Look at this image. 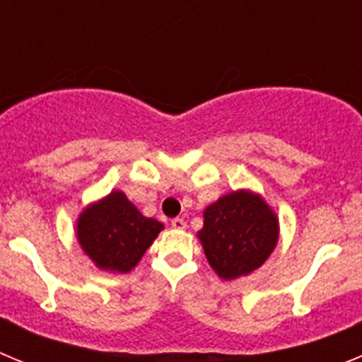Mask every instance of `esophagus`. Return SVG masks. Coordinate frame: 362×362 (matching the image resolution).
I'll return each instance as SVG.
<instances>
[{"label":"esophagus","instance_id":"1","mask_svg":"<svg viewBox=\"0 0 362 362\" xmlns=\"http://www.w3.org/2000/svg\"><path fill=\"white\" fill-rule=\"evenodd\" d=\"M172 228L185 230L187 228V223H185V219H181V217H175V219H172Z\"/></svg>","mask_w":362,"mask_h":362}]
</instances>
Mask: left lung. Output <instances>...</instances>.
<instances>
[{
  "label": "left lung",
  "instance_id": "8db88e82",
  "mask_svg": "<svg viewBox=\"0 0 362 362\" xmlns=\"http://www.w3.org/2000/svg\"><path fill=\"white\" fill-rule=\"evenodd\" d=\"M197 239L221 279L250 276L263 267L279 241V217L257 192L239 188L203 212Z\"/></svg>",
  "mask_w": 362,
  "mask_h": 362
}]
</instances>
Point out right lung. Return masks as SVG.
I'll return each instance as SVG.
<instances>
[{
  "label": "right lung",
  "mask_w": 362,
  "mask_h": 362,
  "mask_svg": "<svg viewBox=\"0 0 362 362\" xmlns=\"http://www.w3.org/2000/svg\"><path fill=\"white\" fill-rule=\"evenodd\" d=\"M163 228L158 219L143 216L124 192L112 190L79 212L76 238L95 268L127 274L141 261Z\"/></svg>",
  "instance_id": "right-lung-1"
}]
</instances>
